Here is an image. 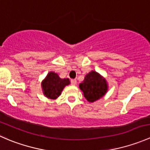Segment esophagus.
I'll use <instances>...</instances> for the list:
<instances>
[{"label": "esophagus", "mask_w": 150, "mask_h": 150, "mask_svg": "<svg viewBox=\"0 0 150 150\" xmlns=\"http://www.w3.org/2000/svg\"><path fill=\"white\" fill-rule=\"evenodd\" d=\"M71 83H72L73 86H75L77 84V80L76 79H72L71 80Z\"/></svg>", "instance_id": "esophagus-1"}]
</instances>
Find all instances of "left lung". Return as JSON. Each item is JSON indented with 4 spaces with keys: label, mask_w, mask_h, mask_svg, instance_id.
<instances>
[{
    "label": "left lung",
    "mask_w": 150,
    "mask_h": 150,
    "mask_svg": "<svg viewBox=\"0 0 150 150\" xmlns=\"http://www.w3.org/2000/svg\"><path fill=\"white\" fill-rule=\"evenodd\" d=\"M79 87L84 97L89 102L98 100L107 93L108 86L106 79L96 71H91L86 75Z\"/></svg>",
    "instance_id": "8db88e82"
}]
</instances>
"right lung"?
<instances>
[{
    "instance_id": "obj_1",
    "label": "right lung",
    "mask_w": 150,
    "mask_h": 150,
    "mask_svg": "<svg viewBox=\"0 0 150 150\" xmlns=\"http://www.w3.org/2000/svg\"><path fill=\"white\" fill-rule=\"evenodd\" d=\"M69 83L68 78L62 79L58 74L50 72L41 83L43 94L48 99H56L61 95L64 88Z\"/></svg>"
}]
</instances>
